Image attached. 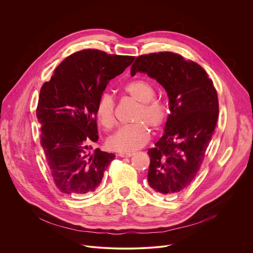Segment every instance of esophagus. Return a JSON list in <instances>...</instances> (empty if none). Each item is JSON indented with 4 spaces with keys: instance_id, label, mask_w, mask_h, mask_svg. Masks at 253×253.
I'll use <instances>...</instances> for the list:
<instances>
[{
    "instance_id": "obj_1",
    "label": "esophagus",
    "mask_w": 253,
    "mask_h": 253,
    "mask_svg": "<svg viewBox=\"0 0 253 253\" xmlns=\"http://www.w3.org/2000/svg\"><path fill=\"white\" fill-rule=\"evenodd\" d=\"M134 154L133 153H126V152H121V153H119V156L121 157V158H130V157H132Z\"/></svg>"
}]
</instances>
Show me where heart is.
Masks as SVG:
<instances>
[{
	"label": "heart",
	"mask_w": 253,
	"mask_h": 253,
	"mask_svg": "<svg viewBox=\"0 0 253 253\" xmlns=\"http://www.w3.org/2000/svg\"><path fill=\"white\" fill-rule=\"evenodd\" d=\"M123 91L134 101L140 103L134 116V124L126 125L117 130L108 141L110 149L119 152H133L145 146L150 139L151 127L159 130L166 123L169 108L161 98L155 97L153 84L144 79L128 82ZM96 117L106 129H111L116 123L115 101L109 93H102L96 103Z\"/></svg>",
	"instance_id": "1"
}]
</instances>
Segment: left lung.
<instances>
[{"label": "left lung", "mask_w": 253, "mask_h": 253, "mask_svg": "<svg viewBox=\"0 0 253 253\" xmlns=\"http://www.w3.org/2000/svg\"><path fill=\"white\" fill-rule=\"evenodd\" d=\"M137 72L155 78L169 96L165 133L148 151V183L155 192L176 195L193 182L203 164L217 122V93L200 64L175 52L139 55L131 75Z\"/></svg>", "instance_id": "obj_1"}]
</instances>
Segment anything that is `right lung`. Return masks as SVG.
I'll return each instance as SVG.
<instances>
[{"mask_svg":"<svg viewBox=\"0 0 253 253\" xmlns=\"http://www.w3.org/2000/svg\"><path fill=\"white\" fill-rule=\"evenodd\" d=\"M135 56L83 49L62 60L42 84L37 107L40 137L57 189L66 195L94 192L114 154L95 149L98 140L96 103L110 79Z\"/></svg>","mask_w":253,"mask_h":253,"instance_id":"1","label":"right lung"}]
</instances>
